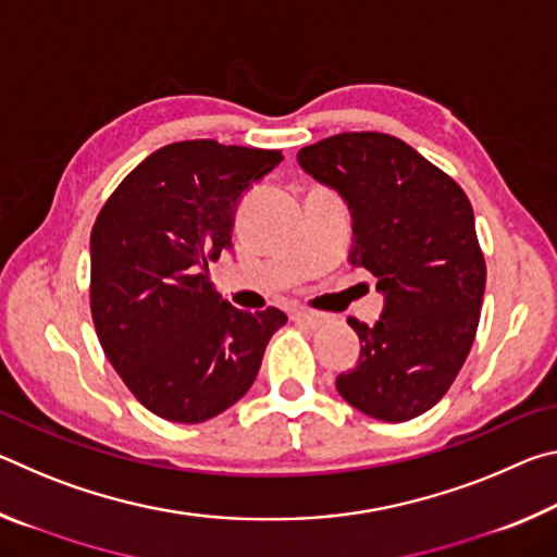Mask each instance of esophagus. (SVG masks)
<instances>
[{
  "label": "esophagus",
  "mask_w": 557,
  "mask_h": 557,
  "mask_svg": "<svg viewBox=\"0 0 557 557\" xmlns=\"http://www.w3.org/2000/svg\"><path fill=\"white\" fill-rule=\"evenodd\" d=\"M292 319H295V322H299V324H307V326H319V324H324V314H319V312H312V309H295V312H292Z\"/></svg>",
  "instance_id": "esophagus-1"
}]
</instances>
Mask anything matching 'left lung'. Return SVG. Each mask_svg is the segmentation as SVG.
Here are the masks:
<instances>
[{
	"label": "left lung",
	"mask_w": 557,
	"mask_h": 557,
	"mask_svg": "<svg viewBox=\"0 0 557 557\" xmlns=\"http://www.w3.org/2000/svg\"><path fill=\"white\" fill-rule=\"evenodd\" d=\"M299 166L344 196L354 219L351 265L385 295L336 391L375 420L405 422L437 405L474 344L486 262L474 211L449 174L385 132H342L297 154Z\"/></svg>",
	"instance_id": "left-lung-1"
}]
</instances>
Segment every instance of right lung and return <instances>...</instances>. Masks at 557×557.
<instances>
[{"label": "right lung", "instance_id": "obj_1", "mask_svg": "<svg viewBox=\"0 0 557 557\" xmlns=\"http://www.w3.org/2000/svg\"><path fill=\"white\" fill-rule=\"evenodd\" d=\"M282 162L280 149L186 139L139 162L90 231V314L129 393L169 422H203L256 381L285 312L228 305L209 265L233 248L245 188Z\"/></svg>", "mask_w": 557, "mask_h": 557}]
</instances>
